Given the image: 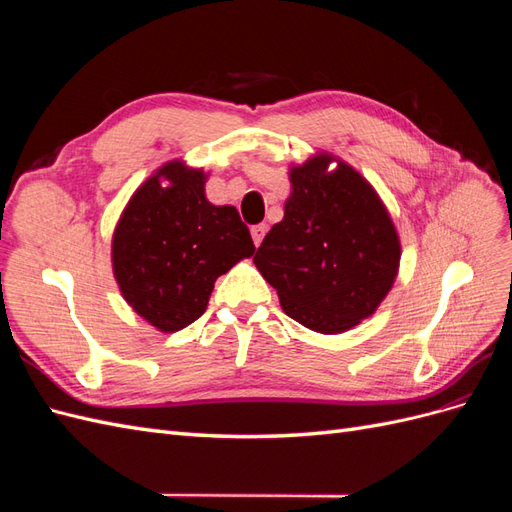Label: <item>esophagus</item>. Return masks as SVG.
Instances as JSON below:
<instances>
[{
	"instance_id": "esophagus-1",
	"label": "esophagus",
	"mask_w": 512,
	"mask_h": 512,
	"mask_svg": "<svg viewBox=\"0 0 512 512\" xmlns=\"http://www.w3.org/2000/svg\"><path fill=\"white\" fill-rule=\"evenodd\" d=\"M267 235V224H256L252 226V239H254V245L258 247L262 243V239H265Z\"/></svg>"
}]
</instances>
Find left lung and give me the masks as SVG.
<instances>
[{
    "instance_id": "1",
    "label": "left lung",
    "mask_w": 512,
    "mask_h": 512,
    "mask_svg": "<svg viewBox=\"0 0 512 512\" xmlns=\"http://www.w3.org/2000/svg\"><path fill=\"white\" fill-rule=\"evenodd\" d=\"M288 175L284 220L262 239L254 265L292 320L316 333H344L393 288L399 235L378 192L344 160L316 153Z\"/></svg>"
}]
</instances>
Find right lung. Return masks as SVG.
<instances>
[{"label":"right lung","mask_w":512,"mask_h":512,"mask_svg":"<svg viewBox=\"0 0 512 512\" xmlns=\"http://www.w3.org/2000/svg\"><path fill=\"white\" fill-rule=\"evenodd\" d=\"M207 177L203 168L166 162L132 194L113 232L123 299L162 333L203 316L215 280L256 252L239 211L207 200Z\"/></svg>","instance_id":"add662e5"}]
</instances>
